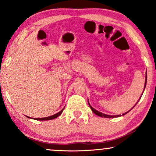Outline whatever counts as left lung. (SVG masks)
I'll return each mask as SVG.
<instances>
[{"label": "left lung", "mask_w": 156, "mask_h": 156, "mask_svg": "<svg viewBox=\"0 0 156 156\" xmlns=\"http://www.w3.org/2000/svg\"><path fill=\"white\" fill-rule=\"evenodd\" d=\"M146 84H147V72H146V78H145V83H144V89H145V87H146ZM144 91H143V92H144ZM142 94H143V93L142 94H141V96H142ZM141 96L140 97V98H141ZM140 98H139V101H137V103H136V105L138 103V102L139 101V100H140ZM88 103H89V107H90V108L92 109V112L94 113V114H95L96 115H98V116H99V117H106V118H114V117H121V115L120 114H119V115H108V114H103V113H102V112H98V111H97L96 109H94V108H92V106H91V105L89 104V101H88ZM135 105H134V106L133 107V108H132L131 109H130V110H132V109H133L134 107H135ZM130 110H129L128 111V112H125V113H124V114H122V115H125V114H126L128 112H129Z\"/></svg>", "instance_id": "left-lung-1"}]
</instances>
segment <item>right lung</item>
I'll return each mask as SVG.
<instances>
[{"label": "right lung", "mask_w": 156, "mask_h": 156, "mask_svg": "<svg viewBox=\"0 0 156 156\" xmlns=\"http://www.w3.org/2000/svg\"><path fill=\"white\" fill-rule=\"evenodd\" d=\"M64 108L62 109V110H61L59 112H58L57 114H53V115L52 116H50V117H44V118H34V119H36V120H51V119H55V118L58 117V116H60L61 114H62V112H63V110ZM29 118V117H28Z\"/></svg>", "instance_id": "1"}]
</instances>
